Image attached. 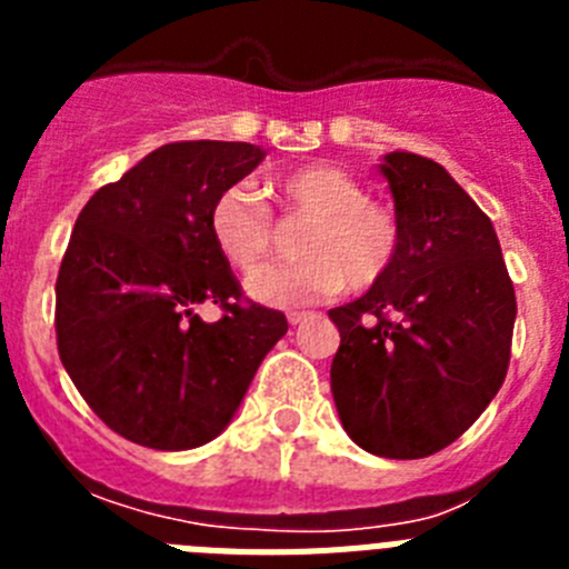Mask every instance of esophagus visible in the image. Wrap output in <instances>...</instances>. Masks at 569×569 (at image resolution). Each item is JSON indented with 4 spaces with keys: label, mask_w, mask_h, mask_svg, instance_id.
<instances>
[{
    "label": "esophagus",
    "mask_w": 569,
    "mask_h": 569,
    "mask_svg": "<svg viewBox=\"0 0 569 569\" xmlns=\"http://www.w3.org/2000/svg\"><path fill=\"white\" fill-rule=\"evenodd\" d=\"M308 319H310L308 310H290V313H288L290 325H301V321H308Z\"/></svg>",
    "instance_id": "obj_1"
}]
</instances>
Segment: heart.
<instances>
[{
  "instance_id": "heart-1",
  "label": "heart",
  "mask_w": 569,
  "mask_h": 569,
  "mask_svg": "<svg viewBox=\"0 0 569 569\" xmlns=\"http://www.w3.org/2000/svg\"><path fill=\"white\" fill-rule=\"evenodd\" d=\"M276 210L308 216L296 253L305 261L270 264L261 259L273 244V219L248 188H224L208 210V230L216 250L239 273H250L248 293L268 308H301L341 288L370 290L379 284L401 250V222L381 199H370L365 184L328 162L279 170L261 184Z\"/></svg>"
}]
</instances>
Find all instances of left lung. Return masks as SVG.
Returning <instances> with one entry per match:
<instances>
[{"mask_svg": "<svg viewBox=\"0 0 569 569\" xmlns=\"http://www.w3.org/2000/svg\"><path fill=\"white\" fill-rule=\"evenodd\" d=\"M379 170L401 250L379 284L330 310L341 336L330 390L361 450L425 459L453 445L499 393L516 290L492 222L439 162L393 150Z\"/></svg>", "mask_w": 569, "mask_h": 569, "instance_id": "obj_1", "label": "left lung"}]
</instances>
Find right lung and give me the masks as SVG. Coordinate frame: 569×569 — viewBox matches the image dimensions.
Listing matches in <instances>:
<instances>
[{"label": "right lung", "instance_id": "add662e5", "mask_svg": "<svg viewBox=\"0 0 569 569\" xmlns=\"http://www.w3.org/2000/svg\"><path fill=\"white\" fill-rule=\"evenodd\" d=\"M264 159L248 142H173L90 196L57 279V347L90 410L133 445L216 439L288 333L244 299L208 230L216 193ZM213 300L219 322L194 308Z\"/></svg>", "mask_w": 569, "mask_h": 569}]
</instances>
